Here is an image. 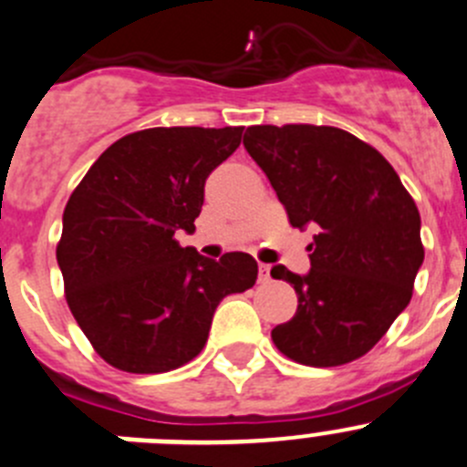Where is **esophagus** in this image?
<instances>
[{"mask_svg": "<svg viewBox=\"0 0 467 467\" xmlns=\"http://www.w3.org/2000/svg\"><path fill=\"white\" fill-rule=\"evenodd\" d=\"M257 274H260V283H269V280H271L269 265H260V266H257Z\"/></svg>", "mask_w": 467, "mask_h": 467, "instance_id": "esophagus-1", "label": "esophagus"}]
</instances>
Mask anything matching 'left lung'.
<instances>
[{"instance_id":"left-lung-1","label":"left lung","mask_w":467,"mask_h":467,"mask_svg":"<svg viewBox=\"0 0 467 467\" xmlns=\"http://www.w3.org/2000/svg\"><path fill=\"white\" fill-rule=\"evenodd\" d=\"M244 148L294 228L315 225L310 271L271 269L298 296L271 330L280 354L310 368L360 358L409 306L424 260L420 212L386 157L326 125H253Z\"/></svg>"}]
</instances>
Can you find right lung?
<instances>
[{
	"mask_svg": "<svg viewBox=\"0 0 467 467\" xmlns=\"http://www.w3.org/2000/svg\"><path fill=\"white\" fill-rule=\"evenodd\" d=\"M244 128H152L109 146L63 212L57 262L66 301L98 356L132 374L182 368L202 351L216 306L257 280L248 253L219 262L182 248L205 180Z\"/></svg>",
	"mask_w": 467,
	"mask_h": 467,
	"instance_id": "right-lung-1",
	"label": "right lung"
}]
</instances>
